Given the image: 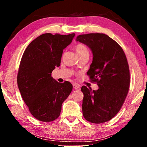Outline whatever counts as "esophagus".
Masks as SVG:
<instances>
[{"label": "esophagus", "instance_id": "34e87169", "mask_svg": "<svg viewBox=\"0 0 147 147\" xmlns=\"http://www.w3.org/2000/svg\"><path fill=\"white\" fill-rule=\"evenodd\" d=\"M73 88L75 89V90H78V91L80 90V87L78 85H77V84H74Z\"/></svg>", "mask_w": 147, "mask_h": 147}]
</instances>
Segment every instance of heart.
I'll use <instances>...</instances> for the list:
<instances>
[{
  "instance_id": "obj_1",
  "label": "heart",
  "mask_w": 147,
  "mask_h": 147,
  "mask_svg": "<svg viewBox=\"0 0 147 147\" xmlns=\"http://www.w3.org/2000/svg\"><path fill=\"white\" fill-rule=\"evenodd\" d=\"M75 51L76 52V54H78V55H80V54L88 52V49L84 45L79 43L77 44L76 45Z\"/></svg>"
}]
</instances>
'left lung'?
I'll use <instances>...</instances> for the list:
<instances>
[{
    "label": "left lung",
    "instance_id": "left-lung-1",
    "mask_svg": "<svg viewBox=\"0 0 147 147\" xmlns=\"http://www.w3.org/2000/svg\"><path fill=\"white\" fill-rule=\"evenodd\" d=\"M76 41L91 50L93 61L87 74L98 86L96 91L82 87L83 115L92 123H105L118 113L128 93L127 59L121 47L104 34L80 35Z\"/></svg>",
    "mask_w": 147,
    "mask_h": 147
}]
</instances>
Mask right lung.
<instances>
[{"label": "right lung", "instance_id": "1", "mask_svg": "<svg viewBox=\"0 0 147 147\" xmlns=\"http://www.w3.org/2000/svg\"><path fill=\"white\" fill-rule=\"evenodd\" d=\"M75 34H43L28 45L20 62L17 85L30 112L43 122L60 115L61 105L73 89L69 82L59 83L51 73L60 65L63 50Z\"/></svg>", "mask_w": 147, "mask_h": 147}]
</instances>
